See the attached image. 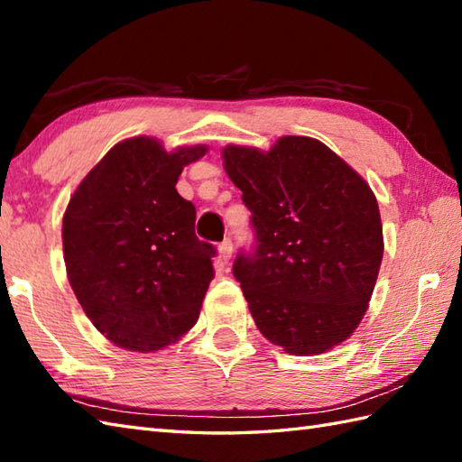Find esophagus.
Instances as JSON below:
<instances>
[{
  "mask_svg": "<svg viewBox=\"0 0 462 462\" xmlns=\"http://www.w3.org/2000/svg\"><path fill=\"white\" fill-rule=\"evenodd\" d=\"M218 252H220V263H228L230 257H232V252H234V244L230 238L224 240L220 245H218Z\"/></svg>",
  "mask_w": 462,
  "mask_h": 462,
  "instance_id": "34e87169",
  "label": "esophagus"
}]
</instances>
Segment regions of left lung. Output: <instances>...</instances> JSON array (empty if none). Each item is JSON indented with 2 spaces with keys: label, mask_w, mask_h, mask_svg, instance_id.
<instances>
[{
  "label": "left lung",
  "mask_w": 462,
  "mask_h": 462,
  "mask_svg": "<svg viewBox=\"0 0 462 462\" xmlns=\"http://www.w3.org/2000/svg\"><path fill=\"white\" fill-rule=\"evenodd\" d=\"M224 169L252 212L254 245L232 273L255 327L289 354L346 340L366 313L383 240L378 202L360 175L310 137L270 152L230 145Z\"/></svg>",
  "instance_id": "1"
}]
</instances>
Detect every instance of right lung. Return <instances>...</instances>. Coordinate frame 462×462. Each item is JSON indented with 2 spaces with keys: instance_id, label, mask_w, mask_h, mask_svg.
Here are the masks:
<instances>
[{
  "instance_id": "add662e5",
  "label": "right lung",
  "mask_w": 462,
  "mask_h": 462,
  "mask_svg": "<svg viewBox=\"0 0 462 462\" xmlns=\"http://www.w3.org/2000/svg\"><path fill=\"white\" fill-rule=\"evenodd\" d=\"M207 153H167L155 139L112 147L74 192L62 220L69 282L114 345L152 352L197 323L217 248L195 234L197 210L175 185Z\"/></svg>"
}]
</instances>
